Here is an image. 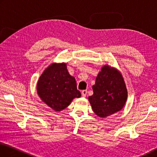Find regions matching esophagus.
<instances>
[{
	"instance_id": "esophagus-1",
	"label": "esophagus",
	"mask_w": 157,
	"mask_h": 157,
	"mask_svg": "<svg viewBox=\"0 0 157 157\" xmlns=\"http://www.w3.org/2000/svg\"><path fill=\"white\" fill-rule=\"evenodd\" d=\"M87 90H83V91H82V92H81V95H82V97H86L87 96Z\"/></svg>"
}]
</instances>
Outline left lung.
Instances as JSON below:
<instances>
[{"label": "left lung", "instance_id": "1", "mask_svg": "<svg viewBox=\"0 0 157 157\" xmlns=\"http://www.w3.org/2000/svg\"><path fill=\"white\" fill-rule=\"evenodd\" d=\"M94 94L88 99L94 113L105 118L122 109L128 98L125 81L117 69L104 65L92 86Z\"/></svg>", "mask_w": 157, "mask_h": 157}]
</instances>
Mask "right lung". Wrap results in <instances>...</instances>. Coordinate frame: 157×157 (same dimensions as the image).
Wrapping results in <instances>:
<instances>
[{"label":"right lung","instance_id":"right-lung-1","mask_svg":"<svg viewBox=\"0 0 157 157\" xmlns=\"http://www.w3.org/2000/svg\"><path fill=\"white\" fill-rule=\"evenodd\" d=\"M36 90L40 99L56 112L64 109L74 98L81 95L65 63H52L46 68L40 76Z\"/></svg>","mask_w":157,"mask_h":157}]
</instances>
